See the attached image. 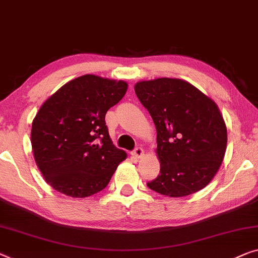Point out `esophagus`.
<instances>
[{
    "label": "esophagus",
    "mask_w": 258,
    "mask_h": 258,
    "mask_svg": "<svg viewBox=\"0 0 258 258\" xmlns=\"http://www.w3.org/2000/svg\"><path fill=\"white\" fill-rule=\"evenodd\" d=\"M132 155L134 156V157H136V158H142V157L144 156V150L142 148H136L135 150H134L133 152H132Z\"/></svg>",
    "instance_id": "obj_1"
}]
</instances>
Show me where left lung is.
<instances>
[{
  "label": "left lung",
  "mask_w": 258,
  "mask_h": 258,
  "mask_svg": "<svg viewBox=\"0 0 258 258\" xmlns=\"http://www.w3.org/2000/svg\"><path fill=\"white\" fill-rule=\"evenodd\" d=\"M135 92L157 130L158 177L148 187L180 198L210 184L225 158L227 126L218 104L175 78L138 81Z\"/></svg>",
  "instance_id": "1"
}]
</instances>
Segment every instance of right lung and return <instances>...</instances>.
<instances>
[{
  "label": "right lung",
  "mask_w": 258,
  "mask_h": 258,
  "mask_svg": "<svg viewBox=\"0 0 258 258\" xmlns=\"http://www.w3.org/2000/svg\"><path fill=\"white\" fill-rule=\"evenodd\" d=\"M126 89L123 80L85 74L65 84L39 108L31 128L33 157L55 191L87 198L109 184L126 154L113 144L104 117Z\"/></svg>",
  "instance_id": "1"
}]
</instances>
